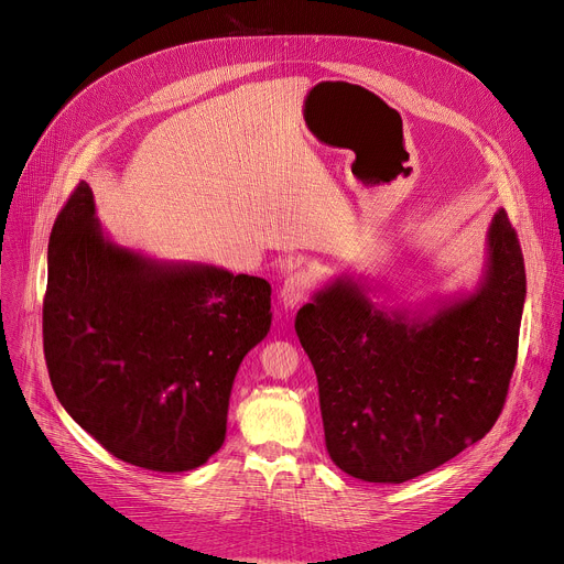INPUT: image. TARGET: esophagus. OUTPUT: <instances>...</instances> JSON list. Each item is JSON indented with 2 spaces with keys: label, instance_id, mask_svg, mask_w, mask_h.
<instances>
[{
  "label": "esophagus",
  "instance_id": "esophagus-1",
  "mask_svg": "<svg viewBox=\"0 0 564 564\" xmlns=\"http://www.w3.org/2000/svg\"><path fill=\"white\" fill-rule=\"evenodd\" d=\"M314 288V276L307 270L292 272L281 288V301L285 307H296Z\"/></svg>",
  "mask_w": 564,
  "mask_h": 564
}]
</instances>
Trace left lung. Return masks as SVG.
I'll return each mask as SVG.
<instances>
[{"mask_svg":"<svg viewBox=\"0 0 564 564\" xmlns=\"http://www.w3.org/2000/svg\"><path fill=\"white\" fill-rule=\"evenodd\" d=\"M524 294L505 209L489 229L485 281L431 316L375 305L346 276L316 292L294 330L316 372L333 462L364 481L401 485L485 437L509 394Z\"/></svg>","mask_w":564,"mask_h":564,"instance_id":"1","label":"left lung"}]
</instances>
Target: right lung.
<instances>
[{
  "mask_svg": "<svg viewBox=\"0 0 564 564\" xmlns=\"http://www.w3.org/2000/svg\"><path fill=\"white\" fill-rule=\"evenodd\" d=\"M270 292L259 276L113 246L79 183L53 223L42 310L59 404L122 462L205 464L225 442L236 370L270 330Z\"/></svg>",
  "mask_w": 564,
  "mask_h": 564,
  "instance_id": "add662e5",
  "label": "right lung"
}]
</instances>
